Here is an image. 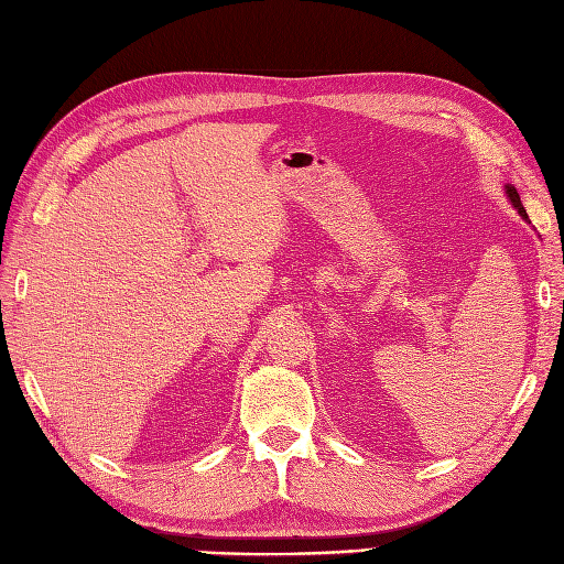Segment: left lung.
Masks as SVG:
<instances>
[{
    "instance_id": "8db88e82",
    "label": "left lung",
    "mask_w": 564,
    "mask_h": 564,
    "mask_svg": "<svg viewBox=\"0 0 564 564\" xmlns=\"http://www.w3.org/2000/svg\"><path fill=\"white\" fill-rule=\"evenodd\" d=\"M506 195H508V199L513 202V207L518 209V214L522 216V218H527V212H524V207H522V202H520V195H518V191L513 185H506Z\"/></svg>"
}]
</instances>
